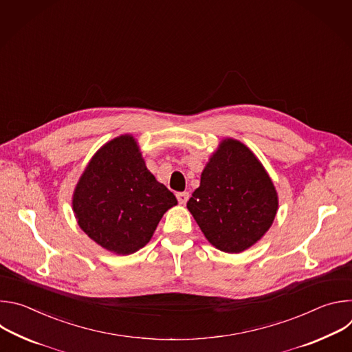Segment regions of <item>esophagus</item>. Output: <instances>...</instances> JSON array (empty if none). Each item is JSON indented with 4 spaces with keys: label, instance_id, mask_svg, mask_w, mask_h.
Returning a JSON list of instances; mask_svg holds the SVG:
<instances>
[{
    "label": "esophagus",
    "instance_id": "esophagus-1",
    "mask_svg": "<svg viewBox=\"0 0 352 352\" xmlns=\"http://www.w3.org/2000/svg\"><path fill=\"white\" fill-rule=\"evenodd\" d=\"M177 199H178L179 205H185L188 202V199H189V192H178Z\"/></svg>",
    "mask_w": 352,
    "mask_h": 352
}]
</instances>
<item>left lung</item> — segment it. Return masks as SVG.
Masks as SVG:
<instances>
[{
  "mask_svg": "<svg viewBox=\"0 0 352 352\" xmlns=\"http://www.w3.org/2000/svg\"><path fill=\"white\" fill-rule=\"evenodd\" d=\"M186 208L214 248L241 254L272 227L278 195L252 150L236 139L224 138L206 163Z\"/></svg>",
  "mask_w": 352,
  "mask_h": 352,
  "instance_id": "left-lung-1",
  "label": "left lung"
}]
</instances>
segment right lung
<instances>
[{
  "label": "right lung",
  "mask_w": 352,
  "mask_h": 352,
  "mask_svg": "<svg viewBox=\"0 0 352 352\" xmlns=\"http://www.w3.org/2000/svg\"><path fill=\"white\" fill-rule=\"evenodd\" d=\"M177 204L174 193L147 170L131 133L97 150L72 195L78 226L116 255H131L143 248L163 214Z\"/></svg>",
  "instance_id": "obj_1"
}]
</instances>
